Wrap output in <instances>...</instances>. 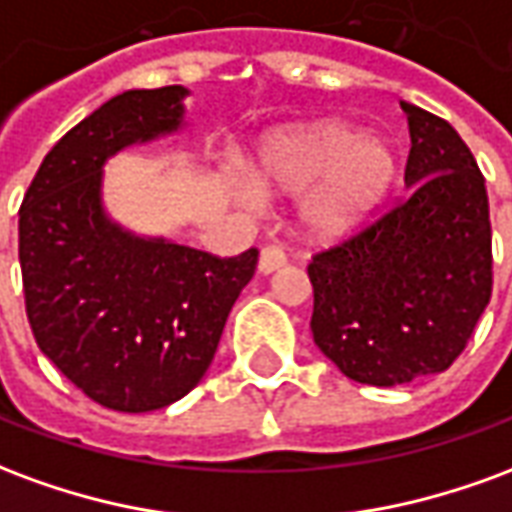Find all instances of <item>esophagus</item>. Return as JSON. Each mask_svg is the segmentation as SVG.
<instances>
[{"mask_svg": "<svg viewBox=\"0 0 512 512\" xmlns=\"http://www.w3.org/2000/svg\"><path fill=\"white\" fill-rule=\"evenodd\" d=\"M288 263V257L285 252L279 249V246H263V252H260V274H274L279 268Z\"/></svg>", "mask_w": 512, "mask_h": 512, "instance_id": "obj_1", "label": "esophagus"}]
</instances>
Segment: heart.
<instances>
[{
  "instance_id": "b5f03b06",
  "label": "heart",
  "mask_w": 512,
  "mask_h": 512,
  "mask_svg": "<svg viewBox=\"0 0 512 512\" xmlns=\"http://www.w3.org/2000/svg\"><path fill=\"white\" fill-rule=\"evenodd\" d=\"M252 180L268 194H303L299 219L312 241L332 244L376 211L395 180L392 150L343 120L271 134L252 158ZM246 200L244 189H235Z\"/></svg>"
}]
</instances>
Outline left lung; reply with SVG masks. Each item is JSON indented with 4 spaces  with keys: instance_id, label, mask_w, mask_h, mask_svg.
<instances>
[{
    "instance_id": "8db88e82",
    "label": "left lung",
    "mask_w": 512,
    "mask_h": 512,
    "mask_svg": "<svg viewBox=\"0 0 512 512\" xmlns=\"http://www.w3.org/2000/svg\"><path fill=\"white\" fill-rule=\"evenodd\" d=\"M408 115V194L307 266L312 337L359 384L397 386L461 356L494 285L485 178L458 131Z\"/></svg>"
}]
</instances>
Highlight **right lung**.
<instances>
[{"mask_svg":"<svg viewBox=\"0 0 512 512\" xmlns=\"http://www.w3.org/2000/svg\"><path fill=\"white\" fill-rule=\"evenodd\" d=\"M186 87L128 90L51 147L18 211V260L35 343L112 411H156L211 367L227 315L255 277L257 249L213 257L128 233L104 211V164L175 134Z\"/></svg>","mask_w":512,"mask_h":512,"instance_id":"add662e5","label":"right lung"}]
</instances>
